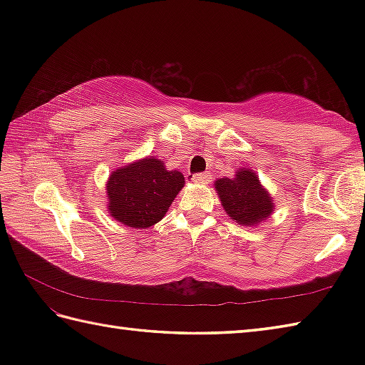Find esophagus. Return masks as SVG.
Here are the masks:
<instances>
[{
  "instance_id": "obj_1",
  "label": "esophagus",
  "mask_w": 365,
  "mask_h": 365,
  "mask_svg": "<svg viewBox=\"0 0 365 365\" xmlns=\"http://www.w3.org/2000/svg\"><path fill=\"white\" fill-rule=\"evenodd\" d=\"M192 182L205 185V183L210 182V175H208V174H195V175H192Z\"/></svg>"
}]
</instances>
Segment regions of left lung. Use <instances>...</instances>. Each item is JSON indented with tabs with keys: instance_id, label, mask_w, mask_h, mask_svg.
Returning a JSON list of instances; mask_svg holds the SVG:
<instances>
[{
	"instance_id": "obj_1",
	"label": "left lung",
	"mask_w": 365,
	"mask_h": 365,
	"mask_svg": "<svg viewBox=\"0 0 365 365\" xmlns=\"http://www.w3.org/2000/svg\"><path fill=\"white\" fill-rule=\"evenodd\" d=\"M213 185L224 212L238 226H260L274 212V200L269 191L250 168H240L235 177L216 178Z\"/></svg>"
}]
</instances>
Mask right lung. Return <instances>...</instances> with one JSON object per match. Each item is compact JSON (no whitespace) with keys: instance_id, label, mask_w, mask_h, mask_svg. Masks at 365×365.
Returning <instances> with one entry per match:
<instances>
[{"instance_id":"right-lung-1","label":"right lung","mask_w":365,"mask_h":365,"mask_svg":"<svg viewBox=\"0 0 365 365\" xmlns=\"http://www.w3.org/2000/svg\"><path fill=\"white\" fill-rule=\"evenodd\" d=\"M183 187V174L169 170L157 157L135 160L110 174L108 213L127 227H150L165 218Z\"/></svg>"}]
</instances>
